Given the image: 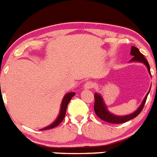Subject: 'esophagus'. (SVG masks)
<instances>
[{"label": "esophagus", "instance_id": "34e87169", "mask_svg": "<svg viewBox=\"0 0 157 157\" xmlns=\"http://www.w3.org/2000/svg\"><path fill=\"white\" fill-rule=\"evenodd\" d=\"M94 86H95V84L93 82H87L85 83V85H84V87L86 90H90V89L94 88Z\"/></svg>", "mask_w": 157, "mask_h": 157}]
</instances>
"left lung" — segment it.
<instances>
[{
    "mask_svg": "<svg viewBox=\"0 0 157 157\" xmlns=\"http://www.w3.org/2000/svg\"><path fill=\"white\" fill-rule=\"evenodd\" d=\"M130 54L131 56H133V58L130 60V62L132 61H137L140 62V63H143L146 66L147 69H148V71H149V74L151 75L150 72V67H149V63L147 61V59H145V56H144L143 54H141L140 52V51L138 50V48L136 47L132 46L131 47V50H130ZM150 91V90H149ZM149 91L148 92L147 95L145 96V98H144L143 101L141 105L138 107V109L135 111L134 112L131 113L130 115H127V116H116V115L112 114L108 109H107L106 105L105 104L103 101V98L99 94L96 93L94 94V112H95L96 115L101 119L102 120L105 122H108V123H125V122L128 121V120H132L134 118H135L136 116H138L139 115L140 112H141V110L143 109V107L145 104V101H146L147 97H148V94H149Z\"/></svg>",
    "mask_w": 157,
    "mask_h": 157,
    "instance_id": "obj_1",
    "label": "left lung"
}]
</instances>
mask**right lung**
<instances>
[{"label": "right lung", "mask_w": 157, "mask_h": 157, "mask_svg": "<svg viewBox=\"0 0 157 157\" xmlns=\"http://www.w3.org/2000/svg\"><path fill=\"white\" fill-rule=\"evenodd\" d=\"M75 94L74 92L67 93V94L63 97V101H62V103H61V107H60V111H59V116H58V117L56 118V120H55V121H54L51 125L48 126V127H45V128H42L41 130H48V129L54 128V127H56V126L59 125V123L63 121V118H64L65 116V114H66V110H67V105H68L69 101H71V99L74 97Z\"/></svg>", "instance_id": "add662e5"}]
</instances>
